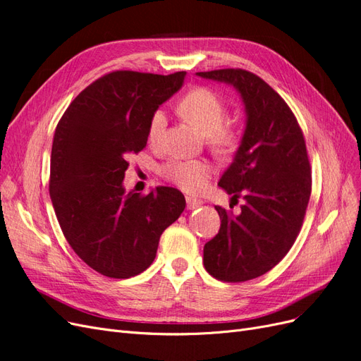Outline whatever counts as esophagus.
Masks as SVG:
<instances>
[{
	"label": "esophagus",
	"mask_w": 361,
	"mask_h": 361,
	"mask_svg": "<svg viewBox=\"0 0 361 361\" xmlns=\"http://www.w3.org/2000/svg\"><path fill=\"white\" fill-rule=\"evenodd\" d=\"M202 204H203V200L191 197V195H187V206H188V209H194V207H199V206H202Z\"/></svg>",
	"instance_id": "34e87169"
}]
</instances>
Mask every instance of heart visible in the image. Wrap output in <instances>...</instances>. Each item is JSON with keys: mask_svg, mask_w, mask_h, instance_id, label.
<instances>
[{"mask_svg": "<svg viewBox=\"0 0 361 361\" xmlns=\"http://www.w3.org/2000/svg\"><path fill=\"white\" fill-rule=\"evenodd\" d=\"M178 111L182 118L206 135V143L216 155L228 157L241 143V130L226 123L227 105L223 97L207 87H195L185 94ZM167 125L162 110L154 111L147 128L149 141H157ZM209 162L202 159H170L161 167V174L169 182L178 185L187 192H202L212 176Z\"/></svg>", "mask_w": 361, "mask_h": 361, "instance_id": "obj_1", "label": "heart"}]
</instances>
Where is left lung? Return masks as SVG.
I'll return each instance as SVG.
<instances>
[{
	"mask_svg": "<svg viewBox=\"0 0 361 361\" xmlns=\"http://www.w3.org/2000/svg\"><path fill=\"white\" fill-rule=\"evenodd\" d=\"M232 84L245 104L247 126L235 159L218 185L241 214L215 206L221 226L204 244L203 264L212 277L239 283L274 268L297 239L312 192V170L298 120L260 76L244 69L197 72Z\"/></svg>",
	"mask_w": 361,
	"mask_h": 361,
	"instance_id": "8db88e82",
	"label": "left lung"
}]
</instances>
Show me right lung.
I'll list each match as a JSON object with an SVG mask.
<instances>
[{"mask_svg":"<svg viewBox=\"0 0 361 361\" xmlns=\"http://www.w3.org/2000/svg\"><path fill=\"white\" fill-rule=\"evenodd\" d=\"M185 72L114 71L75 97L56 128L49 195L61 232L99 274L129 279L147 269L185 197L170 187L143 195L123 188L128 158L147 145L150 117L176 93Z\"/></svg>","mask_w":361,"mask_h":361,"instance_id":"add662e5","label":"right lung"}]
</instances>
